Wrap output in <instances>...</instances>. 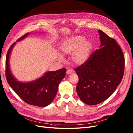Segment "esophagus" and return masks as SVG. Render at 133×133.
<instances>
[{
  "label": "esophagus",
  "instance_id": "esophagus-1",
  "mask_svg": "<svg viewBox=\"0 0 133 133\" xmlns=\"http://www.w3.org/2000/svg\"><path fill=\"white\" fill-rule=\"evenodd\" d=\"M72 72H73V71H72V70H68L67 71H66V74H67L68 75L71 74L72 73Z\"/></svg>",
  "mask_w": 133,
  "mask_h": 133
}]
</instances>
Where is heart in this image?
<instances>
[{"label":"heart","mask_w":133,"mask_h":133,"mask_svg":"<svg viewBox=\"0 0 133 133\" xmlns=\"http://www.w3.org/2000/svg\"><path fill=\"white\" fill-rule=\"evenodd\" d=\"M61 52L64 54L71 55V60L76 65L84 64L89 59L91 53L92 45L85 36L77 35L69 38L62 42L59 46ZM62 59V56H59Z\"/></svg>","instance_id":"heart-1"}]
</instances>
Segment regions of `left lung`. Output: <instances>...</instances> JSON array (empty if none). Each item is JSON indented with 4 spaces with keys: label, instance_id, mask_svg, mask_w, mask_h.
<instances>
[{
    "label": "left lung",
    "instance_id": "obj_1",
    "mask_svg": "<svg viewBox=\"0 0 133 133\" xmlns=\"http://www.w3.org/2000/svg\"><path fill=\"white\" fill-rule=\"evenodd\" d=\"M100 49L84 64L75 69L78 76L76 91L86 104L95 105L110 97L121 83L124 69V58L115 39L98 30Z\"/></svg>",
    "mask_w": 133,
    "mask_h": 133
}]
</instances>
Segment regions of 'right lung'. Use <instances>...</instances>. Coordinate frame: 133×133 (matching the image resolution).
Segmentation results:
<instances>
[{
  "instance_id": "right-lung-1",
  "label": "right lung",
  "mask_w": 133,
  "mask_h": 133,
  "mask_svg": "<svg viewBox=\"0 0 133 133\" xmlns=\"http://www.w3.org/2000/svg\"><path fill=\"white\" fill-rule=\"evenodd\" d=\"M29 34L26 33L17 41L18 42ZM13 43L7 51L6 58V76L7 81L18 96L25 103L33 106L45 107L49 105L55 97L61 81L63 79L66 69H61L55 71H48L39 78L30 82L18 81L13 76L10 68V57Z\"/></svg>"
}]
</instances>
